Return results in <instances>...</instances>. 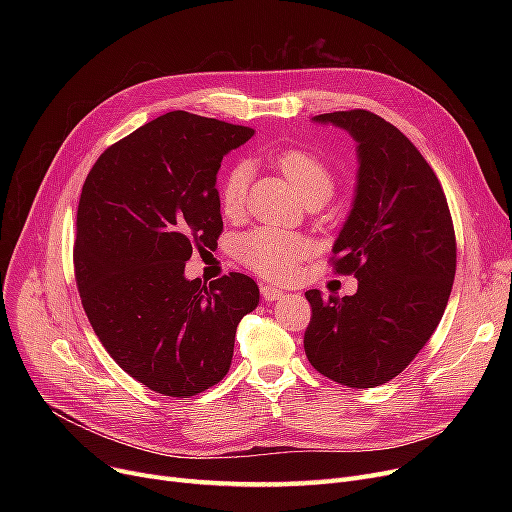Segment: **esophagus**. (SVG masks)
<instances>
[{"label":"esophagus","instance_id":"34e87169","mask_svg":"<svg viewBox=\"0 0 512 512\" xmlns=\"http://www.w3.org/2000/svg\"><path fill=\"white\" fill-rule=\"evenodd\" d=\"M261 297L267 301V303H274V301H280L286 297V292L280 290V288H274V286H265L261 284Z\"/></svg>","mask_w":512,"mask_h":512}]
</instances>
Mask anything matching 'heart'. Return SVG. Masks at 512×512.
Masks as SVG:
<instances>
[{"instance_id": "heart-1", "label": "heart", "mask_w": 512, "mask_h": 512, "mask_svg": "<svg viewBox=\"0 0 512 512\" xmlns=\"http://www.w3.org/2000/svg\"><path fill=\"white\" fill-rule=\"evenodd\" d=\"M274 166L292 184L303 201H328L334 193V176L317 155L305 149H282L274 155ZM251 170L245 164L232 166L220 184V207L228 218H236L247 203ZM311 242L288 230L255 228L234 242V255L253 272L272 278H290L303 259L311 255Z\"/></svg>"}]
</instances>
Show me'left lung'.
<instances>
[{
	"mask_svg": "<svg viewBox=\"0 0 512 512\" xmlns=\"http://www.w3.org/2000/svg\"><path fill=\"white\" fill-rule=\"evenodd\" d=\"M357 143L351 211L334 240L336 270L355 274L353 297L307 290L309 363L348 388H373L405 369L438 328L456 272L442 186L396 126L365 110L311 118Z\"/></svg>",
	"mask_w": 512,
	"mask_h": 512,
	"instance_id": "1",
	"label": "left lung"
}]
</instances>
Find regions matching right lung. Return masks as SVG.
I'll use <instances>...</instances> for the list:
<instances>
[{
    "label": "right lung",
    "instance_id": "1",
    "mask_svg": "<svg viewBox=\"0 0 512 512\" xmlns=\"http://www.w3.org/2000/svg\"><path fill=\"white\" fill-rule=\"evenodd\" d=\"M255 134L188 112L155 118L105 149L76 213L74 272L105 351L149 390L188 398L230 369L238 321L259 305L245 274L184 276L224 222L222 159Z\"/></svg>",
    "mask_w": 512,
    "mask_h": 512
}]
</instances>
